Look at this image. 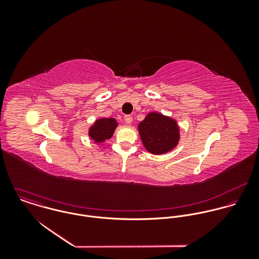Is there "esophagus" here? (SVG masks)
<instances>
[{
  "mask_svg": "<svg viewBox=\"0 0 259 259\" xmlns=\"http://www.w3.org/2000/svg\"><path fill=\"white\" fill-rule=\"evenodd\" d=\"M124 121H125V123L131 124L133 122V116L132 115H125L124 116Z\"/></svg>",
  "mask_w": 259,
  "mask_h": 259,
  "instance_id": "obj_1",
  "label": "esophagus"
}]
</instances>
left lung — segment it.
<instances>
[{"instance_id":"8db88e82","label":"left lung","mask_w":259,"mask_h":259,"mask_svg":"<svg viewBox=\"0 0 259 259\" xmlns=\"http://www.w3.org/2000/svg\"><path fill=\"white\" fill-rule=\"evenodd\" d=\"M147 151L160 155L177 148L181 141V126L176 118L157 111H150L138 125Z\"/></svg>"}]
</instances>
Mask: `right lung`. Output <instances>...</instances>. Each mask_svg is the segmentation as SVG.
<instances>
[{
    "instance_id": "add662e5",
    "label": "right lung",
    "mask_w": 259,
    "mask_h": 259,
    "mask_svg": "<svg viewBox=\"0 0 259 259\" xmlns=\"http://www.w3.org/2000/svg\"><path fill=\"white\" fill-rule=\"evenodd\" d=\"M117 126L118 122L114 117H100L97 118L89 127L88 136L95 142V144L100 146L107 140L112 138L113 133Z\"/></svg>"
}]
</instances>
